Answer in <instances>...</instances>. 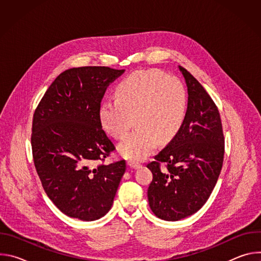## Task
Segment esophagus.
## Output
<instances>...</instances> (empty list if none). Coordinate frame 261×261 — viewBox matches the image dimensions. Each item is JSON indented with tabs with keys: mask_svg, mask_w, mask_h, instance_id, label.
Wrapping results in <instances>:
<instances>
[{
	"mask_svg": "<svg viewBox=\"0 0 261 261\" xmlns=\"http://www.w3.org/2000/svg\"><path fill=\"white\" fill-rule=\"evenodd\" d=\"M127 163H128V166H129V167H131V168H138V167H140V166H141V164H140V163L135 162V161H132V160H129Z\"/></svg>",
	"mask_w": 261,
	"mask_h": 261,
	"instance_id": "1",
	"label": "esophagus"
}]
</instances>
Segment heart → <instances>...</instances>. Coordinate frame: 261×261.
Masks as SVG:
<instances>
[{
  "label": "heart",
  "mask_w": 261,
  "mask_h": 261,
  "mask_svg": "<svg viewBox=\"0 0 261 261\" xmlns=\"http://www.w3.org/2000/svg\"><path fill=\"white\" fill-rule=\"evenodd\" d=\"M187 109L188 93L181 81L160 70H140L119 84L117 98L104 101L99 115L103 128L116 138L125 136L134 118L136 129L120 142L119 152L142 160L158 140L165 142L179 131Z\"/></svg>",
  "instance_id": "b5f03b06"
}]
</instances>
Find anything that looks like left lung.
<instances>
[{"mask_svg":"<svg viewBox=\"0 0 261 261\" xmlns=\"http://www.w3.org/2000/svg\"><path fill=\"white\" fill-rule=\"evenodd\" d=\"M188 90L185 122L173 139L146 167L153 173L147 198L153 213L178 221L199 211L218 180L224 158L219 110L204 88L178 66ZM160 163L167 167L161 169Z\"/></svg>","mask_w":261,"mask_h":261,"instance_id":"1","label":"left lung"}]
</instances>
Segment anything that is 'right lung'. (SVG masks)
<instances>
[{
	"label": "right lung",
	"instance_id": "1",
	"mask_svg": "<svg viewBox=\"0 0 261 261\" xmlns=\"http://www.w3.org/2000/svg\"><path fill=\"white\" fill-rule=\"evenodd\" d=\"M124 71L68 69L35 110L31 142L37 173L49 199L71 218L95 221L106 215L126 171L125 160L97 164L116 150L99 113L106 88Z\"/></svg>",
	"mask_w": 261,
	"mask_h": 261
}]
</instances>
